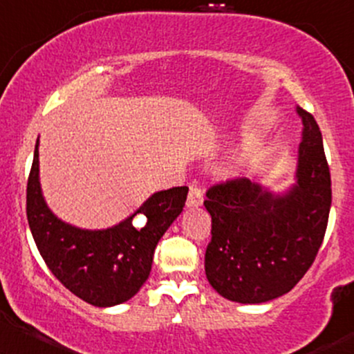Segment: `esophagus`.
Returning <instances> with one entry per match:
<instances>
[{"instance_id": "esophagus-1", "label": "esophagus", "mask_w": 354, "mask_h": 354, "mask_svg": "<svg viewBox=\"0 0 354 354\" xmlns=\"http://www.w3.org/2000/svg\"><path fill=\"white\" fill-rule=\"evenodd\" d=\"M203 201H204L203 189L199 188V186L191 185L188 199H186V206H188V207H199L203 204Z\"/></svg>"}]
</instances>
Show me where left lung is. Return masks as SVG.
Listing matches in <instances>:
<instances>
[{"label": "left lung", "mask_w": 354, "mask_h": 354, "mask_svg": "<svg viewBox=\"0 0 354 354\" xmlns=\"http://www.w3.org/2000/svg\"><path fill=\"white\" fill-rule=\"evenodd\" d=\"M304 122L297 183L274 194L247 178L211 186L206 193L211 242L204 269L216 292L239 304H263L290 292L312 267L325 237L331 178L320 127Z\"/></svg>", "instance_id": "left-lung-1"}]
</instances>
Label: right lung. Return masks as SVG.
<instances>
[{
  "label": "right lung",
  "mask_w": 354,
  "mask_h": 354,
  "mask_svg": "<svg viewBox=\"0 0 354 354\" xmlns=\"http://www.w3.org/2000/svg\"><path fill=\"white\" fill-rule=\"evenodd\" d=\"M37 147L39 140L28 178L26 214L46 266L67 290L93 306L130 300L147 282L156 244L181 214L188 188L158 191L113 227L79 229L55 218L42 198ZM136 214H142V219L133 223Z\"/></svg>",
  "instance_id": "add662e5"
}]
</instances>
